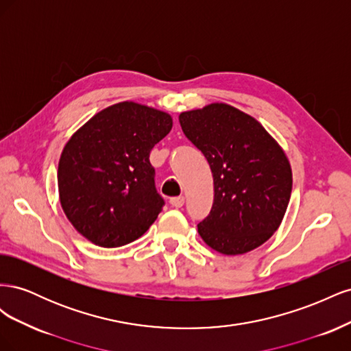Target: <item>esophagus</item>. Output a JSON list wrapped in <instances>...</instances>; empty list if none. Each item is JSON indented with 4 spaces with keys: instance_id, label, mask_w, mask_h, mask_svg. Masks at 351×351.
Here are the masks:
<instances>
[{
    "instance_id": "1",
    "label": "esophagus",
    "mask_w": 351,
    "mask_h": 351,
    "mask_svg": "<svg viewBox=\"0 0 351 351\" xmlns=\"http://www.w3.org/2000/svg\"><path fill=\"white\" fill-rule=\"evenodd\" d=\"M169 204L174 208H182L184 205V196H177V197H171L169 199Z\"/></svg>"
}]
</instances>
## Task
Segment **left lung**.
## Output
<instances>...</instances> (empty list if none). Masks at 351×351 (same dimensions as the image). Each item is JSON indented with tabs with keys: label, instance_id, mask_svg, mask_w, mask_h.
<instances>
[{
	"label": "left lung",
	"instance_id": "1",
	"mask_svg": "<svg viewBox=\"0 0 351 351\" xmlns=\"http://www.w3.org/2000/svg\"><path fill=\"white\" fill-rule=\"evenodd\" d=\"M178 120L214 177V204L197 224L200 237L224 254L259 247L280 227L291 196L284 151L253 117L227 104L182 112Z\"/></svg>",
	"mask_w": 351,
	"mask_h": 351
}]
</instances>
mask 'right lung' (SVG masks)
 I'll list each match as a JSON object with an SVG mask.
<instances>
[{
	"label": "right lung",
	"mask_w": 351,
	"mask_h": 351,
	"mask_svg": "<svg viewBox=\"0 0 351 351\" xmlns=\"http://www.w3.org/2000/svg\"><path fill=\"white\" fill-rule=\"evenodd\" d=\"M173 127L168 114L120 102L71 136L58 164L61 206L82 236L120 247L143 236L165 200L155 187L152 147Z\"/></svg>",
	"instance_id": "right-lung-1"
}]
</instances>
